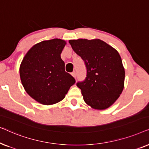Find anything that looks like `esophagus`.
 Returning <instances> with one entry per match:
<instances>
[{
	"label": "esophagus",
	"instance_id": "1",
	"mask_svg": "<svg viewBox=\"0 0 149 149\" xmlns=\"http://www.w3.org/2000/svg\"><path fill=\"white\" fill-rule=\"evenodd\" d=\"M72 74V76L73 77H74V79H76V77H77V74H76V72H72V74Z\"/></svg>",
	"mask_w": 149,
	"mask_h": 149
}]
</instances>
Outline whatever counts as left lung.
<instances>
[{
    "mask_svg": "<svg viewBox=\"0 0 149 149\" xmlns=\"http://www.w3.org/2000/svg\"><path fill=\"white\" fill-rule=\"evenodd\" d=\"M69 43L86 66V78L77 83L85 103L96 110L108 109L124 88L125 69L119 54L100 39L80 38Z\"/></svg>",
    "mask_w": 149,
    "mask_h": 149,
    "instance_id": "8db88e82",
    "label": "left lung"
}]
</instances>
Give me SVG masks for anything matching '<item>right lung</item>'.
Wrapping results in <instances>:
<instances>
[{
    "label": "right lung",
    "instance_id": "obj_1",
    "mask_svg": "<svg viewBox=\"0 0 149 149\" xmlns=\"http://www.w3.org/2000/svg\"><path fill=\"white\" fill-rule=\"evenodd\" d=\"M66 42L60 38L43 40L30 49L20 64L24 89L32 98L44 105L62 100L75 79L65 71L60 54Z\"/></svg>",
    "mask_w": 149,
    "mask_h": 149
}]
</instances>
